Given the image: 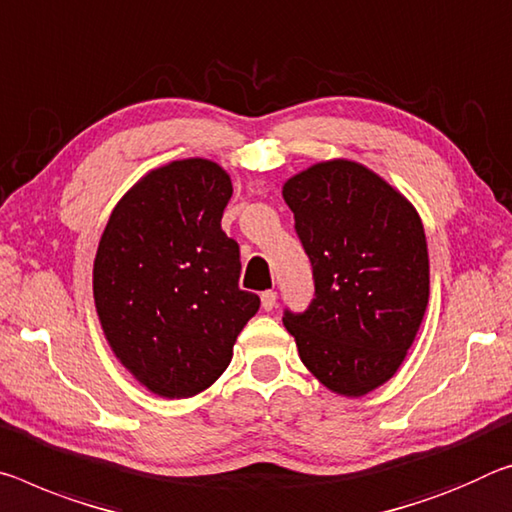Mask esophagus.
<instances>
[{"label": "esophagus", "mask_w": 512, "mask_h": 512, "mask_svg": "<svg viewBox=\"0 0 512 512\" xmlns=\"http://www.w3.org/2000/svg\"><path fill=\"white\" fill-rule=\"evenodd\" d=\"M275 300H278V294H275V291H264V294H262V307H264L266 312L273 310Z\"/></svg>", "instance_id": "esophagus-1"}]
</instances>
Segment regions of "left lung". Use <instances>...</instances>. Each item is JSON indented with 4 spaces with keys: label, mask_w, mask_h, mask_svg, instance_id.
<instances>
[{
    "label": "left lung",
    "mask_w": 512,
    "mask_h": 512,
    "mask_svg": "<svg viewBox=\"0 0 512 512\" xmlns=\"http://www.w3.org/2000/svg\"><path fill=\"white\" fill-rule=\"evenodd\" d=\"M282 198L312 262L314 298L285 310L298 355L330 392L364 396L405 360L428 305V246L412 202L367 166L330 159L289 177Z\"/></svg>",
    "instance_id": "1"
}]
</instances>
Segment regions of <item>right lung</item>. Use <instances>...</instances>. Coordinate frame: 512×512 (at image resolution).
<instances>
[{"label":"right lung","mask_w":512,"mask_h":512,"mask_svg":"<svg viewBox=\"0 0 512 512\" xmlns=\"http://www.w3.org/2000/svg\"><path fill=\"white\" fill-rule=\"evenodd\" d=\"M232 180L209 159L143 175L109 216L93 264V298L120 364L164 399L214 385L259 310L239 289V243L221 230Z\"/></svg>","instance_id":"1"}]
</instances>
